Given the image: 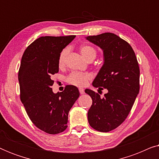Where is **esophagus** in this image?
<instances>
[{"label":"esophagus","mask_w":159,"mask_h":159,"mask_svg":"<svg viewBox=\"0 0 159 159\" xmlns=\"http://www.w3.org/2000/svg\"><path fill=\"white\" fill-rule=\"evenodd\" d=\"M79 91L80 94H84V90L83 88H79Z\"/></svg>","instance_id":"obj_1"}]
</instances>
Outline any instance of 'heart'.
<instances>
[{
  "label": "heart",
  "instance_id": "1",
  "mask_svg": "<svg viewBox=\"0 0 159 159\" xmlns=\"http://www.w3.org/2000/svg\"><path fill=\"white\" fill-rule=\"evenodd\" d=\"M80 53L88 61H93L96 56V51L94 48L90 45H84L80 47ZM69 53V49H63L58 56V64L59 66H63L66 62V58ZM92 79V75L89 73L82 72H71L67 76L66 81L68 83L77 87L85 86L88 82Z\"/></svg>",
  "mask_w": 159,
  "mask_h": 159
}]
</instances>
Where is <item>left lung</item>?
Returning <instances> with one entry per match:
<instances>
[{"label": "left lung", "mask_w": 159, "mask_h": 159, "mask_svg": "<svg viewBox=\"0 0 159 159\" xmlns=\"http://www.w3.org/2000/svg\"><path fill=\"white\" fill-rule=\"evenodd\" d=\"M86 39L103 51L104 64L93 85L108 90L103 98L84 90L93 100L88 121L94 129L108 132L122 124L132 109L140 90V68L131 45L116 34L106 32Z\"/></svg>", "instance_id": "8db88e82"}]
</instances>
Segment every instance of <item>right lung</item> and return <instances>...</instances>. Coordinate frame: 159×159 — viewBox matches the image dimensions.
<instances>
[{"label":"right lung","mask_w":159,"mask_h":159,"mask_svg":"<svg viewBox=\"0 0 159 159\" xmlns=\"http://www.w3.org/2000/svg\"><path fill=\"white\" fill-rule=\"evenodd\" d=\"M75 35L40 37L24 52L19 70L20 99L32 122L51 134L67 128L68 114L80 96L77 87L66 85L53 93L51 76L58 72V56Z\"/></svg>","instance_id":"right-lung-1"}]
</instances>
